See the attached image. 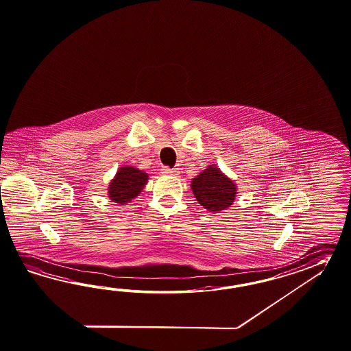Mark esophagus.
Here are the masks:
<instances>
[{"label": "esophagus", "instance_id": "1", "mask_svg": "<svg viewBox=\"0 0 351 351\" xmlns=\"http://www.w3.org/2000/svg\"><path fill=\"white\" fill-rule=\"evenodd\" d=\"M162 174H165V176H176L177 173H178V171L174 168H169V167H162Z\"/></svg>", "mask_w": 351, "mask_h": 351}]
</instances>
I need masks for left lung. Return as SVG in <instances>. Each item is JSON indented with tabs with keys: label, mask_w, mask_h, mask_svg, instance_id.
<instances>
[{
	"label": "left lung",
	"mask_w": 351,
	"mask_h": 351,
	"mask_svg": "<svg viewBox=\"0 0 351 351\" xmlns=\"http://www.w3.org/2000/svg\"><path fill=\"white\" fill-rule=\"evenodd\" d=\"M191 187L199 205L213 213L230 206L237 193L233 182L213 165L193 178Z\"/></svg>",
	"instance_id": "8db88e82"
}]
</instances>
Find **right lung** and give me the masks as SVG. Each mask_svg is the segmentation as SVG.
Wrapping results in <instances>:
<instances>
[{
  "label": "right lung",
  "instance_id": "right-lung-1",
  "mask_svg": "<svg viewBox=\"0 0 351 351\" xmlns=\"http://www.w3.org/2000/svg\"><path fill=\"white\" fill-rule=\"evenodd\" d=\"M147 182V174L132 167H123L109 186V197L118 204H125L136 197Z\"/></svg>",
  "mask_w": 351,
  "mask_h": 351
}]
</instances>
